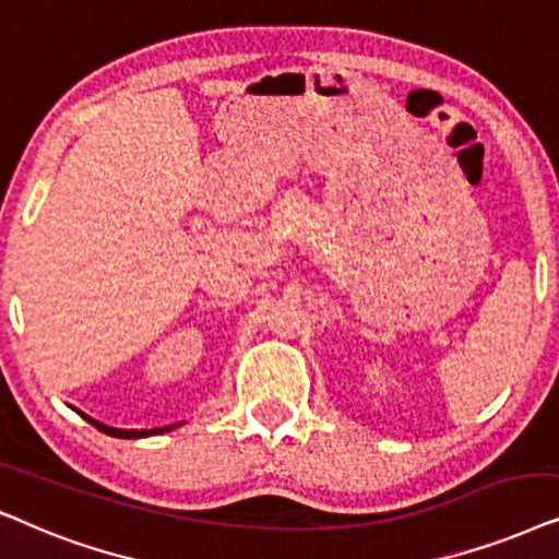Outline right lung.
Returning <instances> with one entry per match:
<instances>
[{
	"label": "right lung",
	"mask_w": 559,
	"mask_h": 559,
	"mask_svg": "<svg viewBox=\"0 0 559 559\" xmlns=\"http://www.w3.org/2000/svg\"><path fill=\"white\" fill-rule=\"evenodd\" d=\"M76 412H79V408H76ZM79 414H81V412H79ZM81 416H84V419H86L88 424H94L96 429L104 431V435L119 437V440H143V437L163 435V431H170V429H176L178 424H183V421H178V424H168V427H158V429H115V427H107V424L92 419V416H88V414H81Z\"/></svg>",
	"instance_id": "add662e5"
}]
</instances>
